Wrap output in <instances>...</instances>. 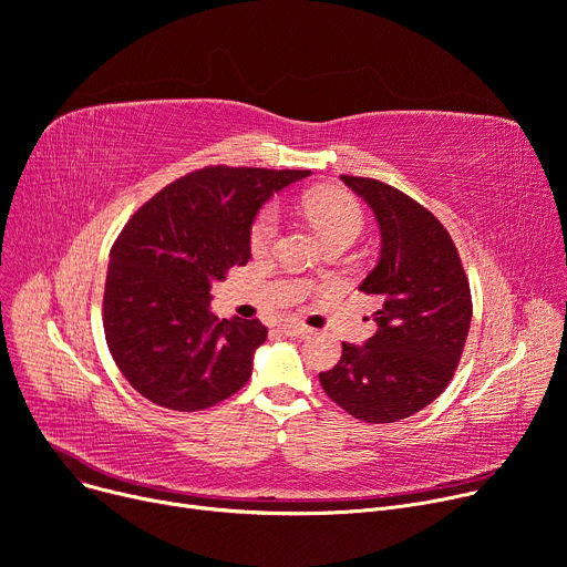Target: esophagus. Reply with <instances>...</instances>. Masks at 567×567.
<instances>
[{
	"instance_id": "1",
	"label": "esophagus",
	"mask_w": 567,
	"mask_h": 567,
	"mask_svg": "<svg viewBox=\"0 0 567 567\" xmlns=\"http://www.w3.org/2000/svg\"><path fill=\"white\" fill-rule=\"evenodd\" d=\"M281 331L286 337H295V339H305L311 334V329L307 324H299V322H284Z\"/></svg>"
}]
</instances>
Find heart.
I'll list each match as a JSON object with an SVG mask.
<instances>
[{"label": "heart", "mask_w": 567, "mask_h": 567, "mask_svg": "<svg viewBox=\"0 0 567 567\" xmlns=\"http://www.w3.org/2000/svg\"><path fill=\"white\" fill-rule=\"evenodd\" d=\"M302 213L313 221L324 240L331 238H357L361 230V210L350 196L339 192H309L302 196ZM279 238V213L277 208H265L251 226V251L256 256L268 254Z\"/></svg>", "instance_id": "heart-1"}]
</instances>
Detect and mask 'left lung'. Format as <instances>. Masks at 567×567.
<instances>
[{"instance_id":"8db88e82","label":"left lung","mask_w":567,"mask_h":567,"mask_svg":"<svg viewBox=\"0 0 567 567\" xmlns=\"http://www.w3.org/2000/svg\"><path fill=\"white\" fill-rule=\"evenodd\" d=\"M380 228L375 268L359 286L382 307L375 334L343 343L341 361L320 373L324 393L365 423H393L427 408L451 382L472 324V292L440 219L375 178L341 176Z\"/></svg>"}]
</instances>
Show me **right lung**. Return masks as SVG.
Instances as JSON below:
<instances>
[{"mask_svg":"<svg viewBox=\"0 0 567 567\" xmlns=\"http://www.w3.org/2000/svg\"><path fill=\"white\" fill-rule=\"evenodd\" d=\"M307 176L206 166L130 217L110 251L103 324L118 371L151 403L198 412L249 382L268 327L219 320L210 288L249 262L251 224L265 202Z\"/></svg>","mask_w":567,"mask_h":567,"instance_id":"add662e5","label":"right lung"}]
</instances>
